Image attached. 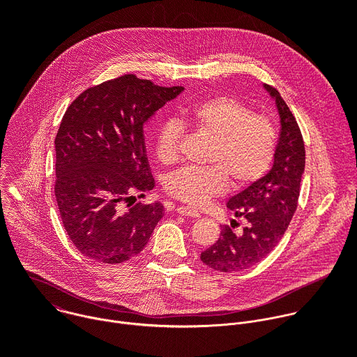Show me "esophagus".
I'll return each mask as SVG.
<instances>
[{"mask_svg":"<svg viewBox=\"0 0 357 357\" xmlns=\"http://www.w3.org/2000/svg\"><path fill=\"white\" fill-rule=\"evenodd\" d=\"M176 212L179 215H182V216H189V218H199L200 216V213L197 211H195V209H192L189 206H181V208L176 209Z\"/></svg>","mask_w":357,"mask_h":357,"instance_id":"esophagus-1","label":"esophagus"}]
</instances>
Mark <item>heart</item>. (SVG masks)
<instances>
[{"instance_id": "obj_1", "label": "heart", "mask_w": 357, "mask_h": 357, "mask_svg": "<svg viewBox=\"0 0 357 357\" xmlns=\"http://www.w3.org/2000/svg\"><path fill=\"white\" fill-rule=\"evenodd\" d=\"M186 123L213 138L209 168L182 167L165 182L167 192L188 203L202 206L229 188L259 181L270 168L277 145V132L270 119L252 114L238 100L227 96L211 97L181 110ZM183 124L167 119L155 134V154L162 164L178 158Z\"/></svg>"}]
</instances>
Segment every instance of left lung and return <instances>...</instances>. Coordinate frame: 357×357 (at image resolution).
Listing matches in <instances>:
<instances>
[{
  "instance_id": "left-lung-1",
  "label": "left lung",
  "mask_w": 357,
  "mask_h": 357,
  "mask_svg": "<svg viewBox=\"0 0 357 357\" xmlns=\"http://www.w3.org/2000/svg\"><path fill=\"white\" fill-rule=\"evenodd\" d=\"M263 87L278 112V144L268 174L227 200V208L236 218L243 216L245 226L240 231L225 226L219 240L200 254V260L208 267L223 273L250 268L268 256L284 236L298 205L305 172L301 130L281 94L268 84Z\"/></svg>"
}]
</instances>
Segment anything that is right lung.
Segmentation results:
<instances>
[{
	"label": "right lung",
	"instance_id": "right-lung-1",
	"mask_svg": "<svg viewBox=\"0 0 357 357\" xmlns=\"http://www.w3.org/2000/svg\"><path fill=\"white\" fill-rule=\"evenodd\" d=\"M182 91L124 75L84 90L66 110L55 138V196L63 227L83 256L124 263L142 251L162 219L160 202L130 200L155 186L144 126Z\"/></svg>",
	"mask_w": 357,
	"mask_h": 357
}]
</instances>
